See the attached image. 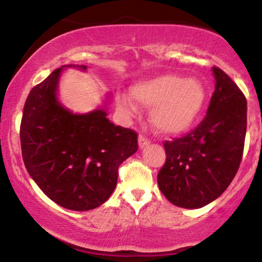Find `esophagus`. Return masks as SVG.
Returning <instances> with one entry per match:
<instances>
[{
    "label": "esophagus",
    "instance_id": "34e87169",
    "mask_svg": "<svg viewBox=\"0 0 262 262\" xmlns=\"http://www.w3.org/2000/svg\"><path fill=\"white\" fill-rule=\"evenodd\" d=\"M151 143V139L148 137H146L144 134H139L138 137V144H139V148H144L146 146Z\"/></svg>",
    "mask_w": 262,
    "mask_h": 262
}]
</instances>
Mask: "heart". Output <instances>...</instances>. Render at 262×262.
<instances>
[{"label": "heart", "mask_w": 262, "mask_h": 262, "mask_svg": "<svg viewBox=\"0 0 262 262\" xmlns=\"http://www.w3.org/2000/svg\"><path fill=\"white\" fill-rule=\"evenodd\" d=\"M132 96L138 105L152 107L149 120L154 128L171 136L188 130L199 119L206 101V91L199 79H183L174 74L138 82L132 87ZM119 106L128 114L138 110L125 96L119 98Z\"/></svg>", "instance_id": "1"}]
</instances>
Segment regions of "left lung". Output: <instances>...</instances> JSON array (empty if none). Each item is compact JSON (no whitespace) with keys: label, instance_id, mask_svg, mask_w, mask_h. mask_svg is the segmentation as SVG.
Listing matches in <instances>:
<instances>
[{"label":"left lung","instance_id":"1","mask_svg":"<svg viewBox=\"0 0 262 262\" xmlns=\"http://www.w3.org/2000/svg\"><path fill=\"white\" fill-rule=\"evenodd\" d=\"M215 91L194 130L165 141L166 161L157 174L172 205L200 209L216 200L239 169L247 129V101L238 85L214 67Z\"/></svg>","mask_w":262,"mask_h":262}]
</instances>
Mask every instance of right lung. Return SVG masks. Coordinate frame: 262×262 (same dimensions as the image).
Wrapping results in <instances>:
<instances>
[{"mask_svg": "<svg viewBox=\"0 0 262 262\" xmlns=\"http://www.w3.org/2000/svg\"><path fill=\"white\" fill-rule=\"evenodd\" d=\"M85 70V65H69ZM63 68L32 88L24 105L23 161L42 192L60 206L88 211L113 194L118 170L137 152V133L115 125L103 108L73 114L57 100Z\"/></svg>", "mask_w": 262, "mask_h": 262, "instance_id": "add662e5", "label": "right lung"}]
</instances>
